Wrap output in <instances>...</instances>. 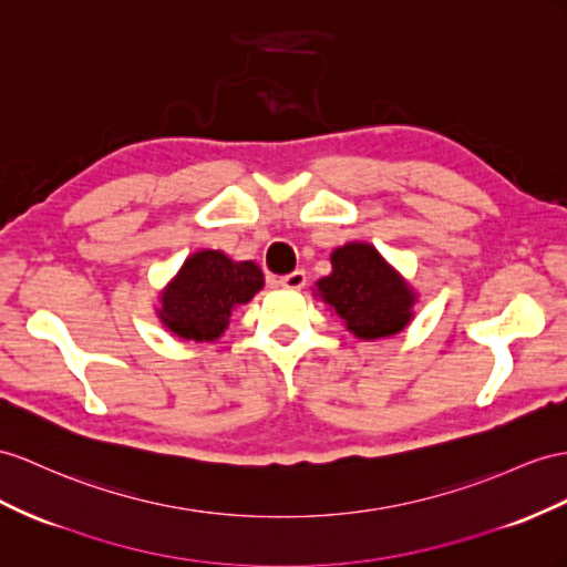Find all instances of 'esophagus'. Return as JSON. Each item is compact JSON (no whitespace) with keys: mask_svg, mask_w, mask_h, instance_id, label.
Returning a JSON list of instances; mask_svg holds the SVG:
<instances>
[{"mask_svg":"<svg viewBox=\"0 0 567 567\" xmlns=\"http://www.w3.org/2000/svg\"><path fill=\"white\" fill-rule=\"evenodd\" d=\"M278 285L287 287V289H301L303 285H307V272L295 270L289 275H282V278H278Z\"/></svg>","mask_w":567,"mask_h":567,"instance_id":"esophagus-1","label":"esophagus"}]
</instances>
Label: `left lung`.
Masks as SVG:
<instances>
[{
  "mask_svg": "<svg viewBox=\"0 0 567 567\" xmlns=\"http://www.w3.org/2000/svg\"><path fill=\"white\" fill-rule=\"evenodd\" d=\"M330 264L332 272L316 289L357 338L395 336L412 321L416 295L371 244H344L332 251Z\"/></svg>",
  "mask_w": 567,
  "mask_h": 567,
  "instance_id": "8db88e82",
  "label": "left lung"
}]
</instances>
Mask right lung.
<instances>
[{
    "label": "right lung",
    "mask_w": 567,
    "mask_h": 567,
    "mask_svg": "<svg viewBox=\"0 0 567 567\" xmlns=\"http://www.w3.org/2000/svg\"><path fill=\"white\" fill-rule=\"evenodd\" d=\"M264 287L254 260H231L223 251L203 249L184 260L182 270L159 295L157 316L182 340L213 342L229 326L231 311Z\"/></svg>",
    "instance_id": "add662e5"
}]
</instances>
